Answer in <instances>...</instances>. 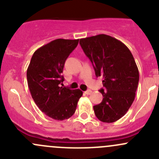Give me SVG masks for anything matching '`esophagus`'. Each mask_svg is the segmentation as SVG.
<instances>
[{
	"instance_id": "1",
	"label": "esophagus",
	"mask_w": 159,
	"mask_h": 159,
	"mask_svg": "<svg viewBox=\"0 0 159 159\" xmlns=\"http://www.w3.org/2000/svg\"><path fill=\"white\" fill-rule=\"evenodd\" d=\"M91 92H92V91H91V90H87L86 91H84V93H85L86 94H91Z\"/></svg>"
}]
</instances>
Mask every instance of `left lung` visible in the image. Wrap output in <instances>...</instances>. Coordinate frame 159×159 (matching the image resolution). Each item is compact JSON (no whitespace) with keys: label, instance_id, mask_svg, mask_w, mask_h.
Instances as JSON below:
<instances>
[{"label":"left lung","instance_id":"1","mask_svg":"<svg viewBox=\"0 0 159 159\" xmlns=\"http://www.w3.org/2000/svg\"><path fill=\"white\" fill-rule=\"evenodd\" d=\"M80 44L94 67L97 77L103 76V100L94 105L101 121L111 123L124 116L135 97L139 72L130 50L109 35L98 34L80 39Z\"/></svg>","mask_w":159,"mask_h":159}]
</instances>
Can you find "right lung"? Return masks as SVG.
<instances>
[{
    "mask_svg": "<svg viewBox=\"0 0 159 159\" xmlns=\"http://www.w3.org/2000/svg\"><path fill=\"white\" fill-rule=\"evenodd\" d=\"M78 41L60 38L42 46L34 53L27 70L28 87L35 104L47 116L57 121L74 115L83 94L80 89L62 85L65 61Z\"/></svg>",
    "mask_w": 159,
    "mask_h": 159,
    "instance_id": "obj_1",
    "label": "right lung"
}]
</instances>
